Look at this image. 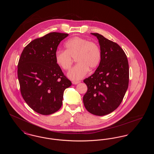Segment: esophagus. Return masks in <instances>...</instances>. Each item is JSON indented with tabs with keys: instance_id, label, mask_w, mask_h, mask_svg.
Wrapping results in <instances>:
<instances>
[{
	"instance_id": "obj_1",
	"label": "esophagus",
	"mask_w": 154,
	"mask_h": 154,
	"mask_svg": "<svg viewBox=\"0 0 154 154\" xmlns=\"http://www.w3.org/2000/svg\"><path fill=\"white\" fill-rule=\"evenodd\" d=\"M80 81H73V82H72L73 84H75V85H76V84H79V83H80Z\"/></svg>"
}]
</instances>
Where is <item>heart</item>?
Segmentation results:
<instances>
[{
  "label": "heart",
  "instance_id": "b5f03b06",
  "mask_svg": "<svg viewBox=\"0 0 154 154\" xmlns=\"http://www.w3.org/2000/svg\"><path fill=\"white\" fill-rule=\"evenodd\" d=\"M65 51H58L55 59L57 64L62 69L68 70L75 59L77 64L67 73L72 80L77 81L84 77L89 69L92 70L99 65L102 54L97 44L86 38L75 36L67 40L64 44Z\"/></svg>",
  "mask_w": 154,
  "mask_h": 154
}]
</instances>
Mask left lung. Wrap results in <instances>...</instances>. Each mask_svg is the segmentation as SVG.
I'll list each match as a JSON object with an SVG mask.
<instances>
[{
    "mask_svg": "<svg viewBox=\"0 0 154 154\" xmlns=\"http://www.w3.org/2000/svg\"><path fill=\"white\" fill-rule=\"evenodd\" d=\"M102 54L95 73L84 80L88 90L83 97L90 113L103 116L117 109L122 102L129 84V64L121 47L96 33Z\"/></svg>",
    "mask_w": 154,
    "mask_h": 154,
    "instance_id": "obj_1",
    "label": "left lung"
}]
</instances>
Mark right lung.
<instances>
[{
  "mask_svg": "<svg viewBox=\"0 0 154 154\" xmlns=\"http://www.w3.org/2000/svg\"><path fill=\"white\" fill-rule=\"evenodd\" d=\"M68 35L51 32L33 40L24 48L19 60L18 78L22 97L40 114L58 111L64 91L72 85L55 59L59 44Z\"/></svg>",
  "mask_w": 154,
  "mask_h": 154,
  "instance_id": "obj_1",
  "label": "right lung"
}]
</instances>
